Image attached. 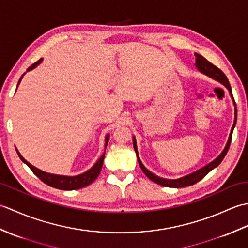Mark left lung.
Masks as SVG:
<instances>
[{
	"label": "left lung",
	"instance_id": "8db88e82",
	"mask_svg": "<svg viewBox=\"0 0 248 248\" xmlns=\"http://www.w3.org/2000/svg\"><path fill=\"white\" fill-rule=\"evenodd\" d=\"M195 57H196V62H195V66L198 68V70L200 72H202V73H204V75H207L208 77L214 78V80L218 81L219 83H222L223 85L229 91V93H230L231 98H232L233 104H234V123H233L232 128H231L229 139H228L227 144H226V146H225V149L222 151V154H220L217 157V159H215L214 161H212L211 163H209V164L205 165L204 167L200 168V170L194 171L192 173H189V175H187V176H184V177L179 178V179H173V180H170V179L160 178V177L155 176V173H152L151 171H149L148 170H147V168L143 165V163H141L140 160L139 152H138V147H136V140H135V138L133 136V147H134V150L136 152V156H138V161H139V164H140V166L141 168V170L144 171L145 175L148 177L151 181H154L155 183L160 184V186H163L177 187L178 188V187H184V186H193V184L197 183L198 181L202 180V179L203 177H205V175H207V173H209L210 171H211L213 168L217 167L220 164V162L223 161L226 154H227V152H228V149H229V147H230V143H231V138H232L233 129H234L235 124H236V107H235V102H234V99H233V96H232V92H231V86H230L227 77L225 76V73L222 70L218 69L217 66H214L209 61L205 60L203 56L199 55L197 53H195Z\"/></svg>",
	"mask_w": 248,
	"mask_h": 248
}]
</instances>
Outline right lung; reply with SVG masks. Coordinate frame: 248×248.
Here are the masks:
<instances>
[{
  "instance_id": "obj_1",
  "label": "right lung",
  "mask_w": 248,
  "mask_h": 248,
  "mask_svg": "<svg viewBox=\"0 0 248 248\" xmlns=\"http://www.w3.org/2000/svg\"><path fill=\"white\" fill-rule=\"evenodd\" d=\"M41 61L43 60H39L35 64L31 65L30 68H28V70L26 71H30L31 69H34V68L39 65ZM23 78V75L21 76L20 80L18 82V85L19 83L21 82V78ZM18 87V86H17ZM109 139V134H108L105 136V147L108 145V141ZM17 150V149H16ZM17 154L19 155V157L21 159V161L24 162L26 165H28L31 170L33 171L35 175L38 177L41 181L44 183L48 184V186H52V187H55V188H59V189H65V191H72V189H78V188H82L84 186H87L89 184L93 183L94 180H96L97 177L99 176L100 171H101V168L103 165V160H104V155H105V152L104 154L100 156V159L96 162V164H94L91 170L81 173V175H78V176H73V177H69V176H60V175H53V173H49V172H46L38 170V168H36L35 166H33L31 164L26 161L24 157L19 154V151L17 150Z\"/></svg>"
}]
</instances>
